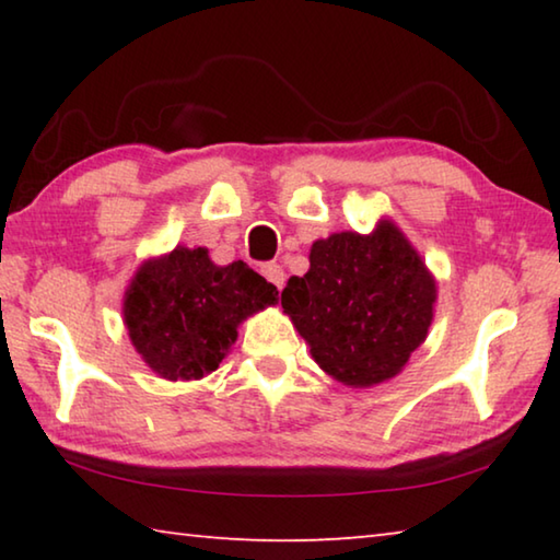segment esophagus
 Wrapping results in <instances>:
<instances>
[{
	"instance_id": "esophagus-1",
	"label": "esophagus",
	"mask_w": 560,
	"mask_h": 560,
	"mask_svg": "<svg viewBox=\"0 0 560 560\" xmlns=\"http://www.w3.org/2000/svg\"><path fill=\"white\" fill-rule=\"evenodd\" d=\"M261 273H264V277H267V281H271L277 289H281L283 281H287V273H283V269L279 267V264H273V261H271V264H264Z\"/></svg>"
}]
</instances>
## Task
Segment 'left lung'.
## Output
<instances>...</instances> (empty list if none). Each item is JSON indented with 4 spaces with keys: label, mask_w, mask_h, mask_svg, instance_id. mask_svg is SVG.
I'll return each mask as SVG.
<instances>
[{
    "label": "left lung",
    "mask_w": 560,
    "mask_h": 560,
    "mask_svg": "<svg viewBox=\"0 0 560 560\" xmlns=\"http://www.w3.org/2000/svg\"><path fill=\"white\" fill-rule=\"evenodd\" d=\"M308 261L281 291V306L320 371L350 387L390 381L434 316L438 283L420 254L395 222L381 220L371 234L314 242Z\"/></svg>",
    "instance_id": "8db88e82"
}]
</instances>
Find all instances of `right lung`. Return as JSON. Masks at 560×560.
<instances>
[{
    "mask_svg": "<svg viewBox=\"0 0 560 560\" xmlns=\"http://www.w3.org/2000/svg\"><path fill=\"white\" fill-rule=\"evenodd\" d=\"M279 291L244 261L217 267L205 246L140 264L122 301L130 343L165 381H200L230 353L236 326Z\"/></svg>",
    "mask_w": 560,
    "mask_h": 560,
    "instance_id": "right-lung-1",
    "label": "right lung"
}]
</instances>
